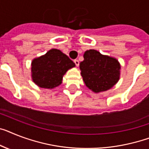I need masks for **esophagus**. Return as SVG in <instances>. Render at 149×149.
Masks as SVG:
<instances>
[{
  "label": "esophagus",
  "mask_w": 149,
  "mask_h": 149,
  "mask_svg": "<svg viewBox=\"0 0 149 149\" xmlns=\"http://www.w3.org/2000/svg\"><path fill=\"white\" fill-rule=\"evenodd\" d=\"M74 64L76 65V66H78L79 65V61L77 59H75V60H74Z\"/></svg>",
  "instance_id": "esophagus-1"
}]
</instances>
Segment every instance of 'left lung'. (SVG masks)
<instances>
[{
    "label": "left lung",
    "instance_id": "1",
    "mask_svg": "<svg viewBox=\"0 0 149 149\" xmlns=\"http://www.w3.org/2000/svg\"><path fill=\"white\" fill-rule=\"evenodd\" d=\"M120 64L115 58L100 54L94 49L87 50L80 63L81 74L85 85L95 93L106 91L120 79Z\"/></svg>",
    "mask_w": 149,
    "mask_h": 149
}]
</instances>
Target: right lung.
<instances>
[{"label": "right lung", "mask_w": 149, "mask_h": 149, "mask_svg": "<svg viewBox=\"0 0 149 149\" xmlns=\"http://www.w3.org/2000/svg\"><path fill=\"white\" fill-rule=\"evenodd\" d=\"M74 66L75 64L65 54L52 49L45 55L33 60L32 79L39 88L52 89L61 84L64 74Z\"/></svg>", "instance_id": "1"}]
</instances>
